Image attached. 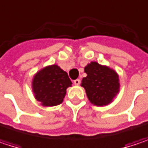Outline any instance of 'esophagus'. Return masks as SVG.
<instances>
[{
    "mask_svg": "<svg viewBox=\"0 0 148 148\" xmlns=\"http://www.w3.org/2000/svg\"><path fill=\"white\" fill-rule=\"evenodd\" d=\"M74 85L79 86V85L80 84V79H74Z\"/></svg>",
    "mask_w": 148,
    "mask_h": 148,
    "instance_id": "1",
    "label": "esophagus"
}]
</instances>
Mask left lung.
<instances>
[{"instance_id":"8db88e82","label":"left lung","mask_w":148,"mask_h":148,"mask_svg":"<svg viewBox=\"0 0 148 148\" xmlns=\"http://www.w3.org/2000/svg\"><path fill=\"white\" fill-rule=\"evenodd\" d=\"M87 74L81 81L90 102L97 106L107 105L119 92V79L111 69L92 62L85 68Z\"/></svg>"}]
</instances>
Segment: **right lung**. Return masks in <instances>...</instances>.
Here are the masks:
<instances>
[{"mask_svg": "<svg viewBox=\"0 0 148 148\" xmlns=\"http://www.w3.org/2000/svg\"><path fill=\"white\" fill-rule=\"evenodd\" d=\"M71 85L68 74L55 64L46 67L35 74L32 90L35 99L42 105L55 106L63 101L66 90Z\"/></svg>", "mask_w": 148, "mask_h": 148, "instance_id": "obj_1", "label": "right lung"}]
</instances>
